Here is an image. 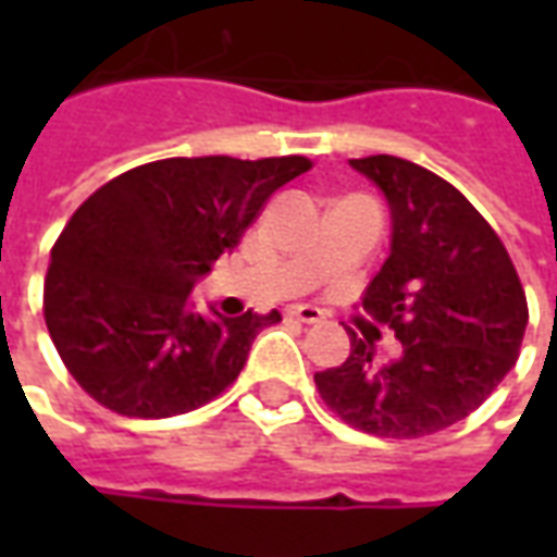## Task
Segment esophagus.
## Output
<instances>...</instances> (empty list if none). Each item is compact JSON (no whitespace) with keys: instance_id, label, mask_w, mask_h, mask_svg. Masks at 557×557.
Wrapping results in <instances>:
<instances>
[{"instance_id":"34e87169","label":"esophagus","mask_w":557,"mask_h":557,"mask_svg":"<svg viewBox=\"0 0 557 557\" xmlns=\"http://www.w3.org/2000/svg\"><path fill=\"white\" fill-rule=\"evenodd\" d=\"M286 315L298 319L304 325H319V322H325V310H319L313 304H295V307L286 310Z\"/></svg>"}]
</instances>
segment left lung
Listing matches in <instances>:
<instances>
[{
  "instance_id": "left-lung-1",
  "label": "left lung",
  "mask_w": 557,
  "mask_h": 557,
  "mask_svg": "<svg viewBox=\"0 0 557 557\" xmlns=\"http://www.w3.org/2000/svg\"><path fill=\"white\" fill-rule=\"evenodd\" d=\"M349 163L391 208V256L361 304L394 327L399 355L379 363L373 343L349 331V358L315 373V387L355 430L420 438L468 418L513 370L525 289L502 238L454 184L394 154Z\"/></svg>"
}]
</instances>
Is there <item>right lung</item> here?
<instances>
[{
	"instance_id": "right-lung-1",
	"label": "right lung",
	"mask_w": 557,
	"mask_h": 557,
	"mask_svg": "<svg viewBox=\"0 0 557 557\" xmlns=\"http://www.w3.org/2000/svg\"><path fill=\"white\" fill-rule=\"evenodd\" d=\"M310 166L301 154L166 158L95 190L44 280L47 331L77 385L127 418H172L220 397L280 313L206 319L190 289L238 247L268 196Z\"/></svg>"
}]
</instances>
